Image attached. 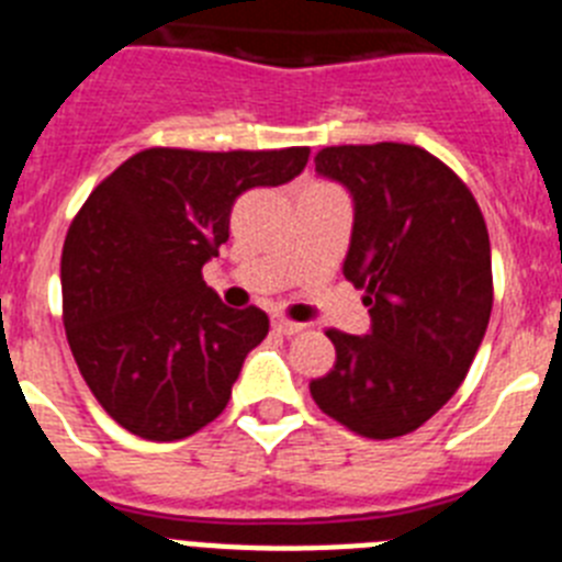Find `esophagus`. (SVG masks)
Returning a JSON list of instances; mask_svg holds the SVG:
<instances>
[{
	"instance_id": "34e87169",
	"label": "esophagus",
	"mask_w": 562,
	"mask_h": 562,
	"mask_svg": "<svg viewBox=\"0 0 562 562\" xmlns=\"http://www.w3.org/2000/svg\"><path fill=\"white\" fill-rule=\"evenodd\" d=\"M305 328H308V325H302V322L288 319V316H274V330H280V334H285V336H294Z\"/></svg>"
}]
</instances>
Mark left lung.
<instances>
[{
  "label": "left lung",
  "instance_id": "1",
  "mask_svg": "<svg viewBox=\"0 0 562 562\" xmlns=\"http://www.w3.org/2000/svg\"><path fill=\"white\" fill-rule=\"evenodd\" d=\"M314 164L353 194L341 274L364 291L373 325L368 336L325 330L336 362L311 382V396L356 436H407L461 387L490 325L484 214L467 183L422 146H325Z\"/></svg>",
  "mask_w": 562,
  "mask_h": 562
}]
</instances>
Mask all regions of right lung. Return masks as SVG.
Wrapping results in <instances>:
<instances>
[{"instance_id": "1", "label": "right lung", "mask_w": 562, "mask_h": 562, "mask_svg": "<svg viewBox=\"0 0 562 562\" xmlns=\"http://www.w3.org/2000/svg\"><path fill=\"white\" fill-rule=\"evenodd\" d=\"M308 146L200 153L149 146L92 189L61 251V319L106 416L146 441H178L221 416L266 311H237L203 282L234 200L280 187Z\"/></svg>"}]
</instances>
